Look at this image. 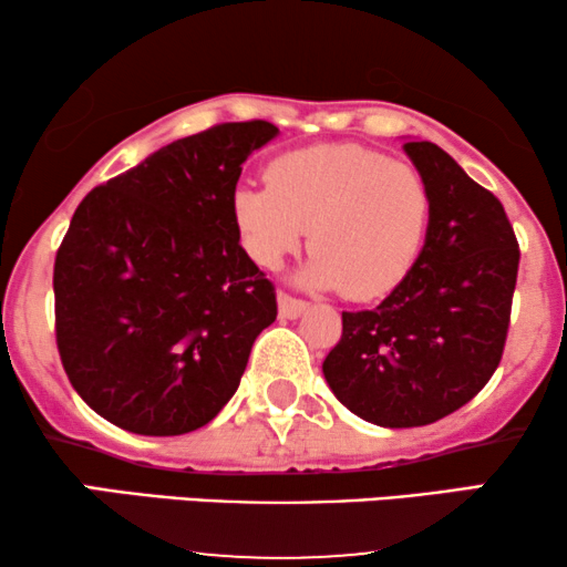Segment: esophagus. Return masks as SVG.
Wrapping results in <instances>:
<instances>
[{"mask_svg": "<svg viewBox=\"0 0 567 567\" xmlns=\"http://www.w3.org/2000/svg\"><path fill=\"white\" fill-rule=\"evenodd\" d=\"M305 309H307L305 299L291 297V293H286V291L278 293V315H281L284 320H297Z\"/></svg>", "mask_w": 567, "mask_h": 567, "instance_id": "1", "label": "esophagus"}]
</instances>
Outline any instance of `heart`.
<instances>
[{
    "instance_id": "obj_1",
    "label": "heart",
    "mask_w": 567,
    "mask_h": 567,
    "mask_svg": "<svg viewBox=\"0 0 567 567\" xmlns=\"http://www.w3.org/2000/svg\"><path fill=\"white\" fill-rule=\"evenodd\" d=\"M268 185H243L231 208L239 237L262 268L305 245L309 284L348 299H382L421 252L431 196L413 165L361 144H317L278 154Z\"/></svg>"
}]
</instances>
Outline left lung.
<instances>
[{"label":"left lung","mask_w":567,"mask_h":567,"mask_svg":"<svg viewBox=\"0 0 567 567\" xmlns=\"http://www.w3.org/2000/svg\"><path fill=\"white\" fill-rule=\"evenodd\" d=\"M431 196L425 245L377 309L343 312L330 390L384 429L436 423L475 398L508 338L518 243L503 204L441 146L408 142Z\"/></svg>","instance_id":"8db88e82"}]
</instances>
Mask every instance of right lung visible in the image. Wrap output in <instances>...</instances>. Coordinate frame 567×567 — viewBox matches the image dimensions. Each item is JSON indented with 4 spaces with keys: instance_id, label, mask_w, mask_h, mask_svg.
<instances>
[{
    "instance_id": "1",
    "label": "right lung",
    "mask_w": 567,
    "mask_h": 567,
    "mask_svg": "<svg viewBox=\"0 0 567 567\" xmlns=\"http://www.w3.org/2000/svg\"><path fill=\"white\" fill-rule=\"evenodd\" d=\"M268 121L216 123L92 188L56 262V346L76 394L138 436H181L227 405L276 286L239 245L243 162Z\"/></svg>"
}]
</instances>
